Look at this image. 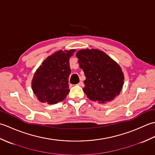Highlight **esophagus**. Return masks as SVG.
I'll return each mask as SVG.
<instances>
[{
	"instance_id": "34e87169",
	"label": "esophagus",
	"mask_w": 155,
	"mask_h": 155,
	"mask_svg": "<svg viewBox=\"0 0 155 155\" xmlns=\"http://www.w3.org/2000/svg\"><path fill=\"white\" fill-rule=\"evenodd\" d=\"M78 85H79V86H81V87H83L84 86L83 82V81H80V83L78 84Z\"/></svg>"
}]
</instances>
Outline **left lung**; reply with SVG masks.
Masks as SVG:
<instances>
[{"mask_svg": "<svg viewBox=\"0 0 155 155\" xmlns=\"http://www.w3.org/2000/svg\"><path fill=\"white\" fill-rule=\"evenodd\" d=\"M76 56L86 77L83 91L90 100L104 103L119 94L124 74L116 62L97 49H83Z\"/></svg>", "mask_w": 155, "mask_h": 155, "instance_id": "1", "label": "left lung"}]
</instances>
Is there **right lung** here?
<instances>
[{"mask_svg":"<svg viewBox=\"0 0 155 155\" xmlns=\"http://www.w3.org/2000/svg\"><path fill=\"white\" fill-rule=\"evenodd\" d=\"M75 50L59 51L48 57L35 73L32 89L41 103L54 104L68 94V78L71 74L69 58Z\"/></svg>","mask_w":155,"mask_h":155,"instance_id":"obj_1","label":"right lung"}]
</instances>
